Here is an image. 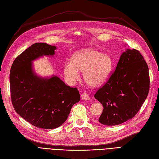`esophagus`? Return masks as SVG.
<instances>
[{
  "mask_svg": "<svg viewBox=\"0 0 159 159\" xmlns=\"http://www.w3.org/2000/svg\"><path fill=\"white\" fill-rule=\"evenodd\" d=\"M81 98L84 100H90V96L87 93H84L81 94Z\"/></svg>",
  "mask_w": 159,
  "mask_h": 159,
  "instance_id": "34e87169",
  "label": "esophagus"
}]
</instances>
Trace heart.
Returning a JSON list of instances; mask_svg holds the SVG:
<instances>
[{"label": "heart", "mask_w": 159, "mask_h": 159, "mask_svg": "<svg viewBox=\"0 0 159 159\" xmlns=\"http://www.w3.org/2000/svg\"><path fill=\"white\" fill-rule=\"evenodd\" d=\"M113 61L110 55L89 49L78 52L72 61L64 65V75L69 83L73 84L79 79V71L84 72L86 83L93 87L103 84L109 77Z\"/></svg>", "instance_id": "heart-1"}]
</instances>
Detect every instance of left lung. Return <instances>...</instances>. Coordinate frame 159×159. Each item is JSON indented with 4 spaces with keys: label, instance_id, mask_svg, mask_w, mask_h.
Returning <instances> with one entry per match:
<instances>
[{
    "label": "left lung",
    "instance_id": "obj_1",
    "mask_svg": "<svg viewBox=\"0 0 159 159\" xmlns=\"http://www.w3.org/2000/svg\"><path fill=\"white\" fill-rule=\"evenodd\" d=\"M149 86L146 61L139 51L127 49L108 80L94 94L104 107L98 121L116 125L133 118L146 100Z\"/></svg>",
    "mask_w": 159,
    "mask_h": 159
}]
</instances>
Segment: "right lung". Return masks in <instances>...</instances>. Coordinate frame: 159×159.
I'll use <instances>...</instances> for the list:
<instances>
[{
    "label": "right lung",
    "instance_id": "1",
    "mask_svg": "<svg viewBox=\"0 0 159 159\" xmlns=\"http://www.w3.org/2000/svg\"><path fill=\"white\" fill-rule=\"evenodd\" d=\"M55 45H32L15 59L10 73L12 104L16 113L33 125L55 129L66 120L73 106L80 100L76 88L66 85L58 76L43 78L33 69L32 61L55 55Z\"/></svg>",
    "mask_w": 159,
    "mask_h": 159
}]
</instances>
